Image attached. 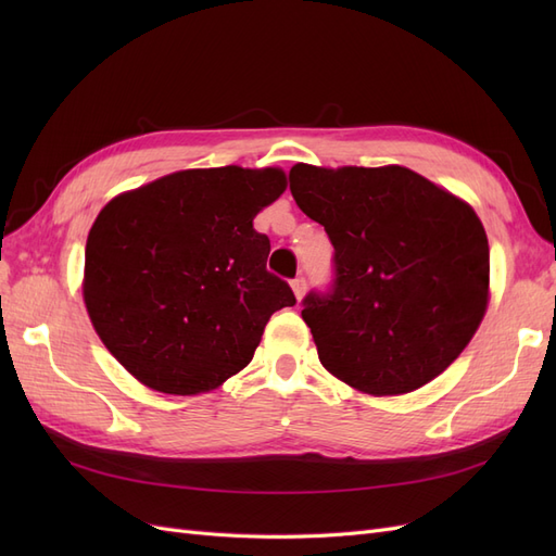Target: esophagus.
Returning <instances> with one entry per match:
<instances>
[{
  "instance_id": "esophagus-1",
  "label": "esophagus",
  "mask_w": 556,
  "mask_h": 556,
  "mask_svg": "<svg viewBox=\"0 0 556 556\" xmlns=\"http://www.w3.org/2000/svg\"><path fill=\"white\" fill-rule=\"evenodd\" d=\"M292 290H294V296L301 301L304 299V294H306V278L304 276H296L294 280H292Z\"/></svg>"
}]
</instances>
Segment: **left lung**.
<instances>
[{
	"label": "left lung",
	"mask_w": 556,
	"mask_h": 556,
	"mask_svg": "<svg viewBox=\"0 0 556 556\" xmlns=\"http://www.w3.org/2000/svg\"><path fill=\"white\" fill-rule=\"evenodd\" d=\"M290 190L333 245L331 288L308 292L301 311L327 371L374 396L441 376L490 299V243L476 211L396 164H294Z\"/></svg>",
	"instance_id": "1"
}]
</instances>
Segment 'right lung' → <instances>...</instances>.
I'll return each mask as SVG.
<instances>
[{"mask_svg": "<svg viewBox=\"0 0 556 556\" xmlns=\"http://www.w3.org/2000/svg\"><path fill=\"white\" fill-rule=\"evenodd\" d=\"M280 169L176 172L111 199L86 245L83 299L111 355L150 390L220 387L255 355L290 285L266 271L252 220L285 192Z\"/></svg>", "mask_w": 556, "mask_h": 556, "instance_id": "add662e5", "label": "right lung"}]
</instances>
